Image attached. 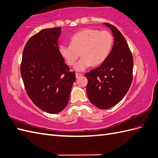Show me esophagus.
Returning <instances> with one entry per match:
<instances>
[{
    "mask_svg": "<svg viewBox=\"0 0 158 158\" xmlns=\"http://www.w3.org/2000/svg\"><path fill=\"white\" fill-rule=\"evenodd\" d=\"M82 76V73H76V78H78L80 76Z\"/></svg>",
    "mask_w": 158,
    "mask_h": 158,
    "instance_id": "esophagus-1",
    "label": "esophagus"
}]
</instances>
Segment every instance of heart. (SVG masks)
<instances>
[{"mask_svg":"<svg viewBox=\"0 0 158 158\" xmlns=\"http://www.w3.org/2000/svg\"><path fill=\"white\" fill-rule=\"evenodd\" d=\"M114 44L110 31L84 29L72 36L70 45L61 44L59 52L69 65H73L80 55L82 58L75 65L76 71H83L102 64L108 57Z\"/></svg>","mask_w":158,"mask_h":158,"instance_id":"1","label":"heart"}]
</instances>
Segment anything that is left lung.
I'll list each match as a JSON object with an SVG mask.
<instances>
[{
  "instance_id": "left-lung-1",
  "label": "left lung",
  "mask_w": 158,
  "mask_h": 158,
  "mask_svg": "<svg viewBox=\"0 0 158 158\" xmlns=\"http://www.w3.org/2000/svg\"><path fill=\"white\" fill-rule=\"evenodd\" d=\"M105 25L113 34V48L99 67L86 73L85 76L90 101L98 108L107 110L120 102L129 90L132 81L133 58L120 31L110 23Z\"/></svg>"
}]
</instances>
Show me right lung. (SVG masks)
<instances>
[{"label":"right lung","mask_w":158,"mask_h":158,"mask_svg":"<svg viewBox=\"0 0 158 158\" xmlns=\"http://www.w3.org/2000/svg\"><path fill=\"white\" fill-rule=\"evenodd\" d=\"M61 27L44 29L27 42L23 51L21 75L27 95L40 110L57 114L68 103L73 72L59 52Z\"/></svg>","instance_id":"1"}]
</instances>
